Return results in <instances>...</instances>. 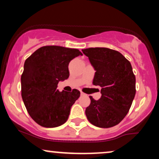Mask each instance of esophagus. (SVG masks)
Masks as SVG:
<instances>
[{"label":"esophagus","instance_id":"obj_1","mask_svg":"<svg viewBox=\"0 0 159 159\" xmlns=\"http://www.w3.org/2000/svg\"><path fill=\"white\" fill-rule=\"evenodd\" d=\"M85 93H83V92H82V91H81V96H85Z\"/></svg>","mask_w":159,"mask_h":159}]
</instances>
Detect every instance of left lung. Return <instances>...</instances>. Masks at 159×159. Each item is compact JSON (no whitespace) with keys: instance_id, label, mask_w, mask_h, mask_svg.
<instances>
[{"instance_id":"8db88e82","label":"left lung","mask_w":159,"mask_h":159,"mask_svg":"<svg viewBox=\"0 0 159 159\" xmlns=\"http://www.w3.org/2000/svg\"><path fill=\"white\" fill-rule=\"evenodd\" d=\"M96 72L93 84L102 87V96L86 108L87 120L99 128L119 124L130 109L135 96V76L126 58L117 51L107 48L82 49Z\"/></svg>"}]
</instances>
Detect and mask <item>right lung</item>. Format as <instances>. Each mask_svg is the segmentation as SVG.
<instances>
[{
	"mask_svg": "<svg viewBox=\"0 0 159 159\" xmlns=\"http://www.w3.org/2000/svg\"><path fill=\"white\" fill-rule=\"evenodd\" d=\"M79 55L82 53L78 49L47 45L25 61L21 77V97L28 114L41 126L57 127L68 120L80 91L60 92L57 84L69 78V62Z\"/></svg>",
	"mask_w": 159,
	"mask_h": 159,
	"instance_id": "obj_1",
	"label": "right lung"
}]
</instances>
